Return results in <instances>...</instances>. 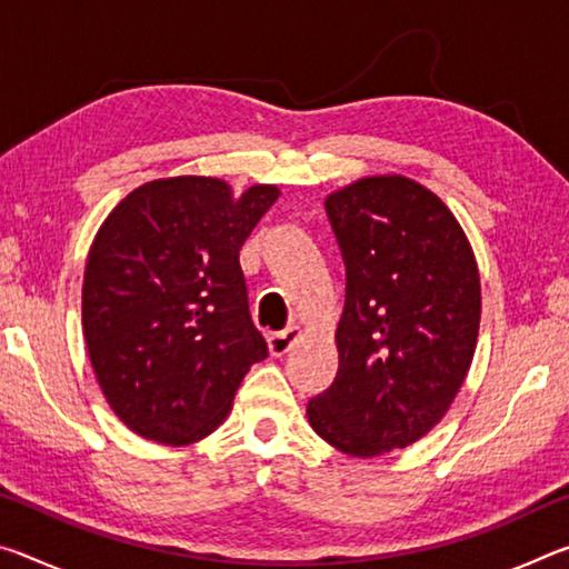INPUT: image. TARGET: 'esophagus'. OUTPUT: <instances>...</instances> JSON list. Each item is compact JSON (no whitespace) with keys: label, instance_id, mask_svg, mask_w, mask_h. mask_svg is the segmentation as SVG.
I'll list each match as a JSON object with an SVG mask.
<instances>
[{"label":"esophagus","instance_id":"34e87169","mask_svg":"<svg viewBox=\"0 0 569 569\" xmlns=\"http://www.w3.org/2000/svg\"><path fill=\"white\" fill-rule=\"evenodd\" d=\"M298 339H301V329H298V326H291V329H286V331L268 333L266 343H268V351H271V356H283L293 349V343Z\"/></svg>","mask_w":569,"mask_h":569}]
</instances>
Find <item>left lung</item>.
Wrapping results in <instances>:
<instances>
[{
  "label": "left lung",
  "mask_w": 569,
  "mask_h": 569,
  "mask_svg": "<svg viewBox=\"0 0 569 569\" xmlns=\"http://www.w3.org/2000/svg\"><path fill=\"white\" fill-rule=\"evenodd\" d=\"M346 266L339 371L308 401L311 429L349 457L407 449L445 419L475 359V250L437 192L399 172L323 200Z\"/></svg>",
  "instance_id": "left-lung-1"
}]
</instances>
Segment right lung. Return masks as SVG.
<instances>
[{
  "instance_id": "1",
  "label": "right lung",
  "mask_w": 569,
  "mask_h": 569,
  "mask_svg": "<svg viewBox=\"0 0 569 569\" xmlns=\"http://www.w3.org/2000/svg\"><path fill=\"white\" fill-rule=\"evenodd\" d=\"M281 190L220 178L142 182L104 218L82 281V331L110 409L134 435L206 439L268 356L238 253Z\"/></svg>"
}]
</instances>
